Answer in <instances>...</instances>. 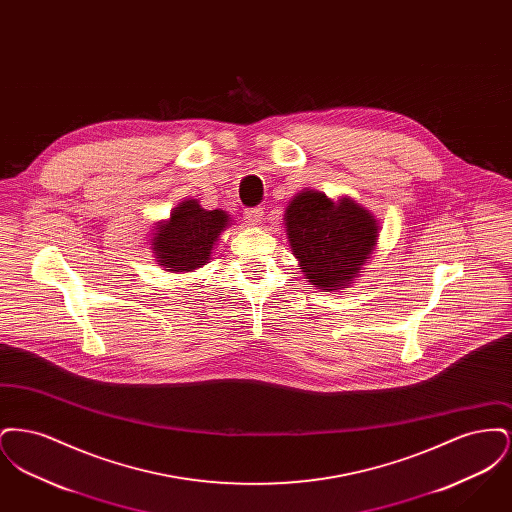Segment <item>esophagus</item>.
I'll use <instances>...</instances> for the list:
<instances>
[{
	"label": "esophagus",
	"mask_w": 512,
	"mask_h": 512,
	"mask_svg": "<svg viewBox=\"0 0 512 512\" xmlns=\"http://www.w3.org/2000/svg\"><path fill=\"white\" fill-rule=\"evenodd\" d=\"M263 209L261 207H253V209H245L244 220L249 224H259L263 220Z\"/></svg>",
	"instance_id": "esophagus-1"
}]
</instances>
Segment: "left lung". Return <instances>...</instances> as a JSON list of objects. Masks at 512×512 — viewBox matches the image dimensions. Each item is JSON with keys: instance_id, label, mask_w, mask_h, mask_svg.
Segmentation results:
<instances>
[{"instance_id": "left-lung-1", "label": "left lung", "mask_w": 512, "mask_h": 512, "mask_svg": "<svg viewBox=\"0 0 512 512\" xmlns=\"http://www.w3.org/2000/svg\"><path fill=\"white\" fill-rule=\"evenodd\" d=\"M286 232L303 274L320 290H340L372 253L378 240L376 219L361 205L324 194L295 195L286 209Z\"/></svg>"}]
</instances>
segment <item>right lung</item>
Here are the masks:
<instances>
[{
	"instance_id": "right-lung-1",
	"label": "right lung",
	"mask_w": 512,
	"mask_h": 512,
	"mask_svg": "<svg viewBox=\"0 0 512 512\" xmlns=\"http://www.w3.org/2000/svg\"><path fill=\"white\" fill-rule=\"evenodd\" d=\"M224 211H207L195 199L182 201L171 220L157 228L153 251L167 270H192L209 261L220 232L228 226Z\"/></svg>"
}]
</instances>
